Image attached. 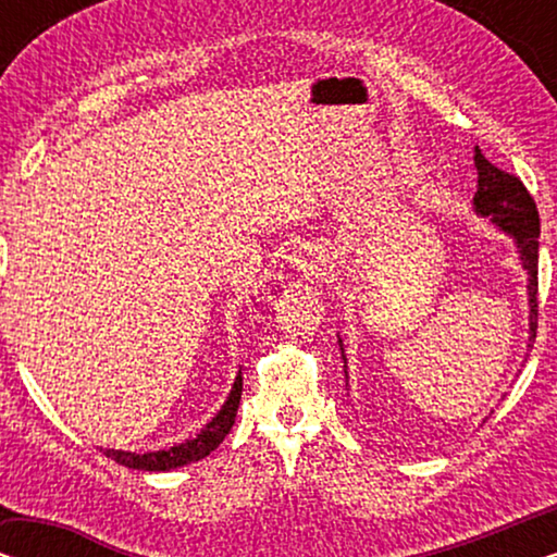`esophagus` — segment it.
Instances as JSON below:
<instances>
[{"label": "esophagus", "instance_id": "esophagus-1", "mask_svg": "<svg viewBox=\"0 0 557 557\" xmlns=\"http://www.w3.org/2000/svg\"><path fill=\"white\" fill-rule=\"evenodd\" d=\"M311 253H304V256H296L294 258V263H296V269L299 271H304V276H319V261H314V258H309Z\"/></svg>", "mask_w": 557, "mask_h": 557}]
</instances>
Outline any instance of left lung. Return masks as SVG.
Instances as JSON below:
<instances>
[{"mask_svg": "<svg viewBox=\"0 0 557 557\" xmlns=\"http://www.w3.org/2000/svg\"><path fill=\"white\" fill-rule=\"evenodd\" d=\"M474 166L479 174L476 193H474L476 215L490 218L499 231L512 235L517 243V250H520L522 269L528 271L530 342H535L537 337V248H540L537 205L528 193V187L520 182V177L497 170V166L482 154V149L479 147L474 149ZM339 347H342V339H339ZM342 357H345V349H342Z\"/></svg>", "mask_w": 557, "mask_h": 557, "instance_id": "1", "label": "left lung"}]
</instances>
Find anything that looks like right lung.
Returning <instances> with one entry per match:
<instances>
[{"label": "right lung", "mask_w": 557, "mask_h": 557, "mask_svg": "<svg viewBox=\"0 0 557 557\" xmlns=\"http://www.w3.org/2000/svg\"><path fill=\"white\" fill-rule=\"evenodd\" d=\"M240 393H243V377L238 372V377H235L233 383V391L223 403V408L218 410V416L212 418V421L205 425L195 438H187L182 441V444L159 448V451H147V454L119 451V448H101V451L109 456V459L121 463V467L141 469V471H170V469L185 467V463L200 461L210 451H215V448L223 444L227 433H231L235 423V413H238V406H240Z\"/></svg>", "instance_id": "obj_1"}]
</instances>
